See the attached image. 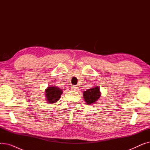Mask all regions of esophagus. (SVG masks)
I'll return each mask as SVG.
<instances>
[{
	"instance_id": "obj_1",
	"label": "esophagus",
	"mask_w": 150,
	"mask_h": 150,
	"mask_svg": "<svg viewBox=\"0 0 150 150\" xmlns=\"http://www.w3.org/2000/svg\"><path fill=\"white\" fill-rule=\"evenodd\" d=\"M78 89H79V88L78 87V86H73L71 87V89H72V91H77L78 90Z\"/></svg>"
}]
</instances>
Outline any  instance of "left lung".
Here are the masks:
<instances>
[{
    "label": "left lung",
    "instance_id": "8db88e82",
    "mask_svg": "<svg viewBox=\"0 0 150 150\" xmlns=\"http://www.w3.org/2000/svg\"><path fill=\"white\" fill-rule=\"evenodd\" d=\"M101 96L100 88L95 87L88 89L83 92V97L88 105H91L97 101Z\"/></svg>",
    "mask_w": 150,
    "mask_h": 150
}]
</instances>
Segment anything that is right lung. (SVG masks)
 <instances>
[{"mask_svg":"<svg viewBox=\"0 0 150 150\" xmlns=\"http://www.w3.org/2000/svg\"><path fill=\"white\" fill-rule=\"evenodd\" d=\"M62 93V90L54 86L47 88L45 90V97L49 103H53L58 101Z\"/></svg>","mask_w":150,"mask_h":150,"instance_id":"right-lung-1","label":"right lung"}]
</instances>
